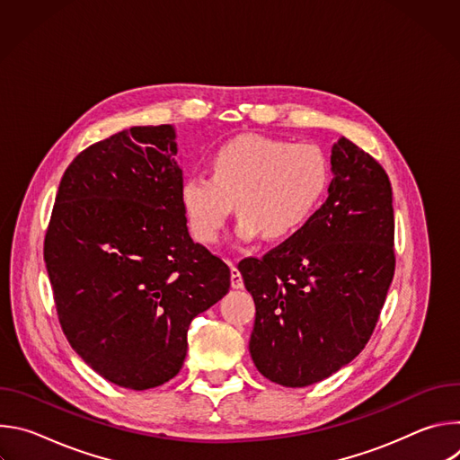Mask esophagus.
<instances>
[{
    "mask_svg": "<svg viewBox=\"0 0 460 460\" xmlns=\"http://www.w3.org/2000/svg\"><path fill=\"white\" fill-rule=\"evenodd\" d=\"M231 286L234 289H242L243 288V279L240 275V270L234 264H231Z\"/></svg>",
    "mask_w": 460,
    "mask_h": 460,
    "instance_id": "esophagus-1",
    "label": "esophagus"
}]
</instances>
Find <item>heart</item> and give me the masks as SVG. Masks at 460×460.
<instances>
[{
	"label": "heart",
	"instance_id": "obj_1",
	"mask_svg": "<svg viewBox=\"0 0 460 460\" xmlns=\"http://www.w3.org/2000/svg\"><path fill=\"white\" fill-rule=\"evenodd\" d=\"M332 183V164L313 144L243 135L220 146L209 160V178L190 174L180 200L192 236L220 240L233 208L240 217L236 236L284 242L314 217Z\"/></svg>",
	"mask_w": 460,
	"mask_h": 460
}]
</instances>
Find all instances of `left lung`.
I'll use <instances>...</instances> for the list:
<instances>
[{
  "instance_id": "left-lung-1",
  "label": "left lung",
  "mask_w": 460,
  "mask_h": 460,
  "mask_svg": "<svg viewBox=\"0 0 460 460\" xmlns=\"http://www.w3.org/2000/svg\"><path fill=\"white\" fill-rule=\"evenodd\" d=\"M330 196L311 222L238 270L256 305V369L286 387L320 382L367 344L395 273V218L382 165L348 138L332 149Z\"/></svg>"
}]
</instances>
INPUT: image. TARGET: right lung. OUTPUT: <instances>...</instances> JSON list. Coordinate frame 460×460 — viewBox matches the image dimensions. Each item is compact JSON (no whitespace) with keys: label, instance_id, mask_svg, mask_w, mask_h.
Wrapping results in <instances>:
<instances>
[{"label":"right lung","instance_id":"1","mask_svg":"<svg viewBox=\"0 0 460 460\" xmlns=\"http://www.w3.org/2000/svg\"><path fill=\"white\" fill-rule=\"evenodd\" d=\"M171 125L130 127L63 172L43 243L59 325L103 378L149 389L178 375L190 320L231 286L194 243Z\"/></svg>","mask_w":460,"mask_h":460}]
</instances>
